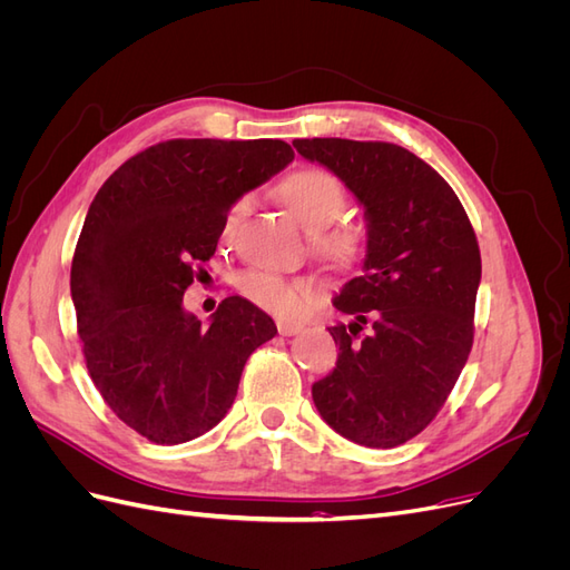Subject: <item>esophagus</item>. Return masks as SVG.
Wrapping results in <instances>:
<instances>
[{"instance_id": "34e87169", "label": "esophagus", "mask_w": 570, "mask_h": 570, "mask_svg": "<svg viewBox=\"0 0 570 570\" xmlns=\"http://www.w3.org/2000/svg\"><path fill=\"white\" fill-rule=\"evenodd\" d=\"M302 331V323H295V321H278V333L289 337V335H297Z\"/></svg>"}]
</instances>
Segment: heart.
I'll return each instance as SVG.
<instances>
[{
    "label": "heart",
    "instance_id": "obj_1",
    "mask_svg": "<svg viewBox=\"0 0 570 570\" xmlns=\"http://www.w3.org/2000/svg\"><path fill=\"white\" fill-rule=\"evenodd\" d=\"M281 199L306 230H312V245L325 262L344 266L352 264L361 252V233L352 226H326L335 223L347 206L344 183L325 168L306 166L292 170L283 178ZM247 199H237L230 209V218L245 209ZM239 295L252 304L266 308L278 316H297L304 306L316 297L318 287L312 281H287L278 273L245 271L235 281Z\"/></svg>",
    "mask_w": 570,
    "mask_h": 570
}]
</instances>
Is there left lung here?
I'll list each match as a JSON object with an SVG mask.
<instances>
[{
  "mask_svg": "<svg viewBox=\"0 0 570 570\" xmlns=\"http://www.w3.org/2000/svg\"><path fill=\"white\" fill-rule=\"evenodd\" d=\"M364 206V273L333 299L352 323L331 331L333 373L314 404L335 433L373 450L416 438L456 385L473 347L480 249L454 189L416 154L342 137L295 140Z\"/></svg>",
  "mask_w": 570,
  "mask_h": 570,
  "instance_id": "left-lung-1",
  "label": "left lung"
}]
</instances>
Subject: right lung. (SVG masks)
I'll return each mask as SVG.
<instances>
[{"mask_svg":"<svg viewBox=\"0 0 570 570\" xmlns=\"http://www.w3.org/2000/svg\"><path fill=\"white\" fill-rule=\"evenodd\" d=\"M292 159L283 140H166L114 170L92 199L71 264L85 364L109 409L149 442L212 430L249 354L278 333L243 297L223 299L202 325L183 295L230 206Z\"/></svg>","mask_w":570,"mask_h":570,"instance_id":"obj_1","label":"right lung"}]
</instances>
